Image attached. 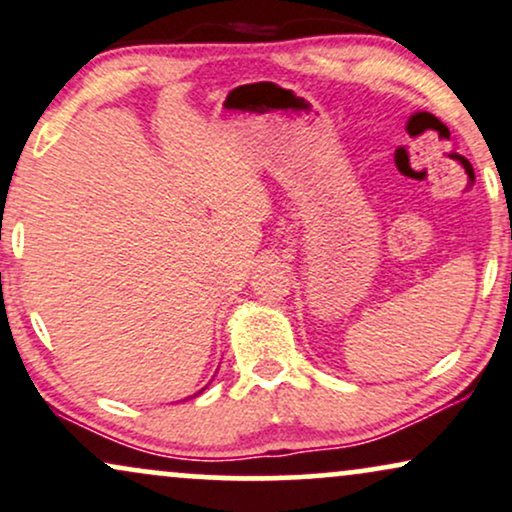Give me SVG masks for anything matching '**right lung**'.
<instances>
[{"label": "right lung", "mask_w": 512, "mask_h": 512, "mask_svg": "<svg viewBox=\"0 0 512 512\" xmlns=\"http://www.w3.org/2000/svg\"><path fill=\"white\" fill-rule=\"evenodd\" d=\"M203 390H206V388H203ZM196 395H198V393H196Z\"/></svg>", "instance_id": "obj_1"}]
</instances>
